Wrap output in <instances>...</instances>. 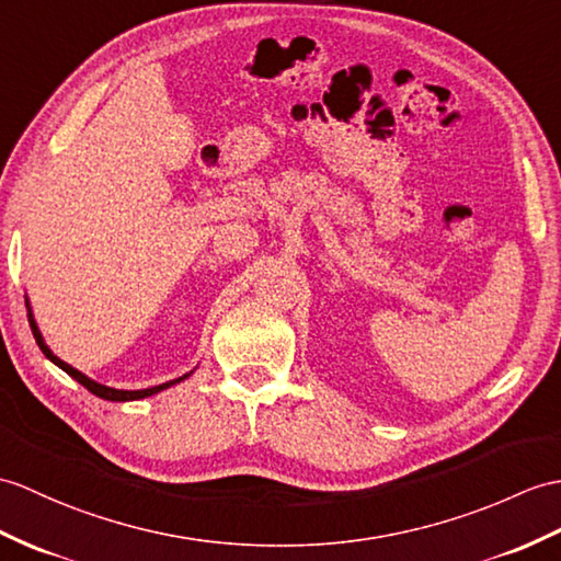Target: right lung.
Segmentation results:
<instances>
[{"label": "right lung", "instance_id": "1", "mask_svg": "<svg viewBox=\"0 0 561 561\" xmlns=\"http://www.w3.org/2000/svg\"><path fill=\"white\" fill-rule=\"evenodd\" d=\"M25 308H28V322H31V330H33L35 342H37V346H41L43 354H45L51 363H55L57 368H61L64 373L71 375L76 382H81V385L88 389L90 394H95V397H100V399H107V401H138V399H146V397H152V394H160L162 389H169V387H174V385H179V382H184L186 377H191V375H193V370H191V373H186V375L174 377V380L162 382V385H154V387H148V389H116V387L100 385V382H95V380H90V377H88L85 373H81V370H76L73 366H69L67 360H61L59 356L51 354V348L45 344V336H43L41 328H37V322H35V316H33V308H31L28 296H25Z\"/></svg>", "mask_w": 561, "mask_h": 561}]
</instances>
